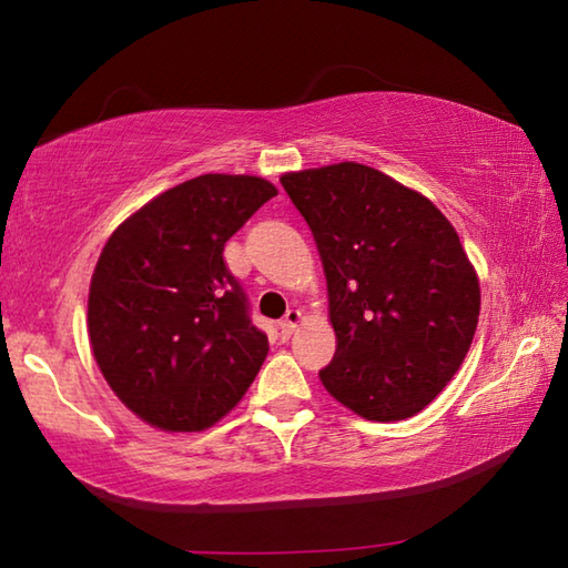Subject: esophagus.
I'll return each mask as SVG.
<instances>
[{"label":"esophagus","instance_id":"obj_1","mask_svg":"<svg viewBox=\"0 0 568 568\" xmlns=\"http://www.w3.org/2000/svg\"><path fill=\"white\" fill-rule=\"evenodd\" d=\"M301 321H303L301 311H287L285 318L281 321V333H283V335H293L297 325H301Z\"/></svg>","mask_w":568,"mask_h":568}]
</instances>
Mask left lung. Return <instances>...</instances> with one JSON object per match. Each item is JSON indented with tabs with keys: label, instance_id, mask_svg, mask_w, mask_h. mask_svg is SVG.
Masks as SVG:
<instances>
[{
	"label": "left lung",
	"instance_id": "8db88e82",
	"mask_svg": "<svg viewBox=\"0 0 568 568\" xmlns=\"http://www.w3.org/2000/svg\"><path fill=\"white\" fill-rule=\"evenodd\" d=\"M283 187L318 245L335 355L325 390L368 420L420 413L474 341L480 287L458 233L420 192L338 162L285 172Z\"/></svg>",
	"mask_w": 568,
	"mask_h": 568
}]
</instances>
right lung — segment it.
<instances>
[{
	"label": "right lung",
	"instance_id": "1",
	"mask_svg": "<svg viewBox=\"0 0 568 568\" xmlns=\"http://www.w3.org/2000/svg\"><path fill=\"white\" fill-rule=\"evenodd\" d=\"M253 175H200L162 192L114 230L92 273L90 345L134 416L205 430L237 406L267 355L223 250L275 197Z\"/></svg>",
	"mask_w": 568,
	"mask_h": 568
}]
</instances>
